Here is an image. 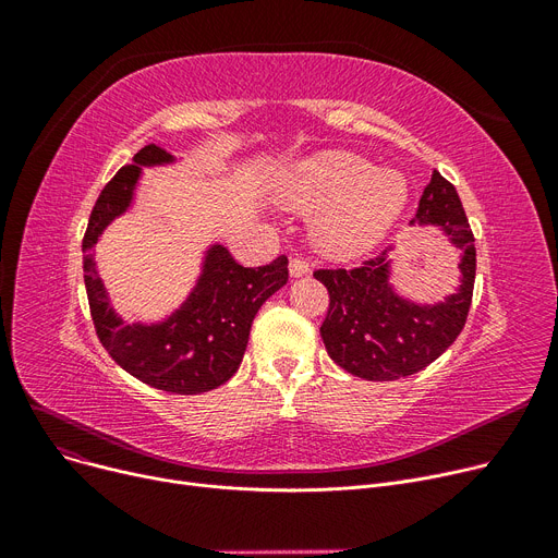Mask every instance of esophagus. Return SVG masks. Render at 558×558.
Listing matches in <instances>:
<instances>
[{
  "label": "esophagus",
  "mask_w": 558,
  "mask_h": 558,
  "mask_svg": "<svg viewBox=\"0 0 558 558\" xmlns=\"http://www.w3.org/2000/svg\"><path fill=\"white\" fill-rule=\"evenodd\" d=\"M289 274L294 276V278L307 276V274H310V264H307V259H303V257H291V262H289Z\"/></svg>",
  "instance_id": "1"
}]
</instances>
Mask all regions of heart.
Here are the masks:
<instances>
[{"label": "heart", "mask_w": 558, "mask_h": 558, "mask_svg": "<svg viewBox=\"0 0 558 558\" xmlns=\"http://www.w3.org/2000/svg\"><path fill=\"white\" fill-rule=\"evenodd\" d=\"M404 175L375 169L368 160L326 151L299 162L287 173L280 201L301 213H318V246L335 257H355L385 238L407 203Z\"/></svg>", "instance_id": "heart-1"}]
</instances>
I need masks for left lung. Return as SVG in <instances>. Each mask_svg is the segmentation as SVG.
Wrapping results in <instances>:
<instances>
[{
  "label": "left lung",
  "instance_id": "8db88e82",
  "mask_svg": "<svg viewBox=\"0 0 558 558\" xmlns=\"http://www.w3.org/2000/svg\"><path fill=\"white\" fill-rule=\"evenodd\" d=\"M416 219L441 226L461 251V284L446 303L416 305L400 299L389 284V251L353 269L314 271L330 296L320 324L328 355L343 371L373 383H389L429 366L454 343L471 312L477 269L475 234L454 185L436 169L423 190Z\"/></svg>",
  "mask_w": 558,
  "mask_h": 558
}]
</instances>
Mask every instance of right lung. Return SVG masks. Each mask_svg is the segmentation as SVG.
<instances>
[{
    "instance_id": "1",
    "label": "right lung",
    "mask_w": 558,
    "mask_h": 558,
    "mask_svg": "<svg viewBox=\"0 0 558 558\" xmlns=\"http://www.w3.org/2000/svg\"><path fill=\"white\" fill-rule=\"evenodd\" d=\"M171 162L156 144H146L101 190L83 234L85 291L95 332L106 353L140 383L169 393L194 396L221 387L240 368L257 310L287 284V255L264 267H244L228 248L215 246L187 303L158 326H124L108 307L93 248L101 230L133 198L140 165Z\"/></svg>"
}]
</instances>
